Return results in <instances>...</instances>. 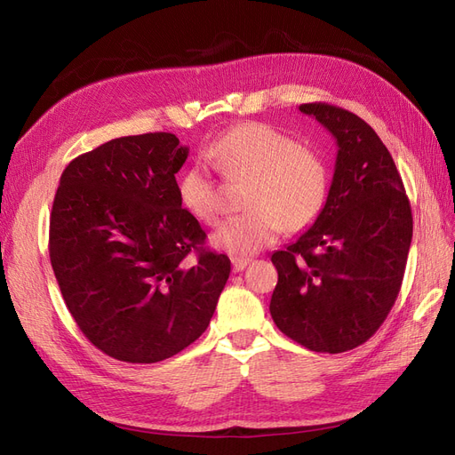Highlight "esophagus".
Returning <instances> with one entry per match:
<instances>
[{
    "instance_id": "34e87169",
    "label": "esophagus",
    "mask_w": 455,
    "mask_h": 455,
    "mask_svg": "<svg viewBox=\"0 0 455 455\" xmlns=\"http://www.w3.org/2000/svg\"><path fill=\"white\" fill-rule=\"evenodd\" d=\"M249 264H251V258H246V256H231L233 271H243Z\"/></svg>"
}]
</instances>
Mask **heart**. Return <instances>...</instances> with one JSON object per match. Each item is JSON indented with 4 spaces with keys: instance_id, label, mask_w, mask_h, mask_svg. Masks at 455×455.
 <instances>
[{
    "instance_id": "obj_1",
    "label": "heart",
    "mask_w": 455,
    "mask_h": 455,
    "mask_svg": "<svg viewBox=\"0 0 455 455\" xmlns=\"http://www.w3.org/2000/svg\"><path fill=\"white\" fill-rule=\"evenodd\" d=\"M228 180H246L243 214L231 216L212 233V244L231 256H249L266 249L281 229L301 231L324 211L330 172L323 156L311 146L267 123H241L206 149ZM178 199L199 222L214 224L220 194L212 172L194 164L178 178Z\"/></svg>"
}]
</instances>
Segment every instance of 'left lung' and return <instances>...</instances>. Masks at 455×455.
<instances>
[{"mask_svg":"<svg viewBox=\"0 0 455 455\" xmlns=\"http://www.w3.org/2000/svg\"><path fill=\"white\" fill-rule=\"evenodd\" d=\"M338 144L324 211L284 251L273 252L279 281L269 311L284 336L316 353L363 346L401 292L411 243L410 201L389 149L364 119L311 102Z\"/></svg>","mask_w":455,"mask_h":455,"instance_id":"8db88e82","label":"left lung"}]
</instances>
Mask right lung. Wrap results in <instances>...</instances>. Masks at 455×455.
Masks as SVG:
<instances>
[{
    "mask_svg": "<svg viewBox=\"0 0 455 455\" xmlns=\"http://www.w3.org/2000/svg\"><path fill=\"white\" fill-rule=\"evenodd\" d=\"M188 154L172 132L121 136L60 176L51 266L81 332L117 361L151 364L191 346L228 283L229 258L206 249L178 199Z\"/></svg>",
    "mask_w": 455,
    "mask_h": 455,
    "instance_id": "1",
    "label": "right lung"
}]
</instances>
